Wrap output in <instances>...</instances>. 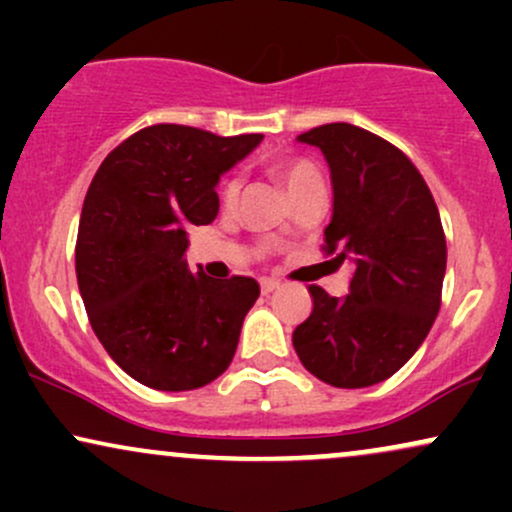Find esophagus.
Listing matches in <instances>:
<instances>
[{
	"label": "esophagus",
	"instance_id": "esophagus-1",
	"mask_svg": "<svg viewBox=\"0 0 512 512\" xmlns=\"http://www.w3.org/2000/svg\"><path fill=\"white\" fill-rule=\"evenodd\" d=\"M260 289L262 293H272L274 289H279V281L267 279V276H264V279H260Z\"/></svg>",
	"mask_w": 512,
	"mask_h": 512
}]
</instances>
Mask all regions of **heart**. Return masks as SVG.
<instances>
[{"label":"heart","mask_w":512,"mask_h":512,"mask_svg":"<svg viewBox=\"0 0 512 512\" xmlns=\"http://www.w3.org/2000/svg\"><path fill=\"white\" fill-rule=\"evenodd\" d=\"M272 173L281 182H284L286 192H289L293 199L301 197L305 190H310V187L322 185L320 170H317L315 163H310L308 158H286V161L272 166ZM238 195H240V180L238 178H228L226 182H223V187H221L223 207H233V204L238 202Z\"/></svg>","instance_id":"b5f03b06"}]
</instances>
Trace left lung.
<instances>
[{
    "label": "left lung",
    "instance_id": "obj_1",
    "mask_svg": "<svg viewBox=\"0 0 512 512\" xmlns=\"http://www.w3.org/2000/svg\"><path fill=\"white\" fill-rule=\"evenodd\" d=\"M330 163L334 209L325 255L349 262V293L308 286L313 313L293 332L305 370L344 390L395 375L440 310L445 233L426 180L404 151L349 122L298 134Z\"/></svg>",
    "mask_w": 512,
    "mask_h": 512
}]
</instances>
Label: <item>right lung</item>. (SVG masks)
<instances>
[{
    "label": "right lung",
    "mask_w": 512,
    "mask_h": 512,
    "mask_svg": "<svg viewBox=\"0 0 512 512\" xmlns=\"http://www.w3.org/2000/svg\"><path fill=\"white\" fill-rule=\"evenodd\" d=\"M260 142L163 122L115 146L93 175L76 281L93 332L137 383L197 390L231 366L260 284L190 272L182 255L192 226L219 214L216 182Z\"/></svg>",
    "instance_id": "add662e5"
}]
</instances>
